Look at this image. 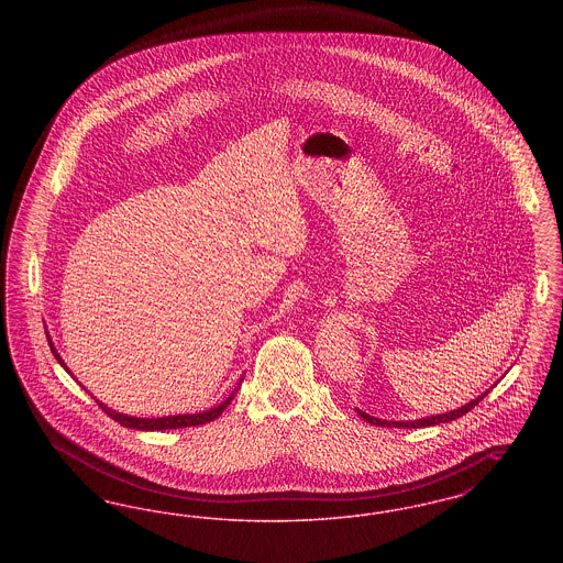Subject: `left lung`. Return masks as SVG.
<instances>
[{
    "instance_id": "8db88e82",
    "label": "left lung",
    "mask_w": 563,
    "mask_h": 563,
    "mask_svg": "<svg viewBox=\"0 0 563 563\" xmlns=\"http://www.w3.org/2000/svg\"><path fill=\"white\" fill-rule=\"evenodd\" d=\"M489 390H485L482 393L477 399H473L471 402H466V405H462V407H457L454 411H450V413H439V416H429V418H422V420H411V422H388V420H379V418H374V416H369V413H365V411H361V409H356L358 411V416L365 420V422H369V424H375V427H390V429H424V427H434V424H441V422H452L455 418H460V416H464V413H468L475 405H479V401L485 399V395H487Z\"/></svg>"
}]
</instances>
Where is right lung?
I'll use <instances>...</instances> for the list:
<instances>
[{
  "label": "right lung",
  "mask_w": 563,
  "mask_h": 563,
  "mask_svg": "<svg viewBox=\"0 0 563 563\" xmlns=\"http://www.w3.org/2000/svg\"><path fill=\"white\" fill-rule=\"evenodd\" d=\"M46 338H48V346L53 350L54 358L67 369V365H65V361L60 358V354L56 352L54 349L53 340H51V335L46 333ZM67 374H71L69 369H67ZM84 388V386H81ZM239 390V388H236ZM234 390V393H236ZM234 393L225 399L223 402H219L217 407L213 409H209V411H202V413H186V416H166V418H133V416H124V413H118V411H113V409H109L108 405H103V402H99V407L108 413L109 418H113L115 422H120L122 427H126V429H136V430H170V429H186V427H200V424H207V422H213L214 418H219L221 413H223V409L232 402L234 399Z\"/></svg>",
  "instance_id": "right-lung-1"
}]
</instances>
